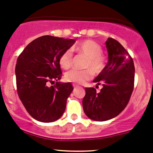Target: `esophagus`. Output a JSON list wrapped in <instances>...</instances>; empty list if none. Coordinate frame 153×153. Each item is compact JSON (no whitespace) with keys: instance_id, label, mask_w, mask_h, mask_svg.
<instances>
[{"instance_id":"obj_1","label":"esophagus","mask_w":153,"mask_h":153,"mask_svg":"<svg viewBox=\"0 0 153 153\" xmlns=\"http://www.w3.org/2000/svg\"><path fill=\"white\" fill-rule=\"evenodd\" d=\"M72 86H73V87H74V88H76V87H78V85L75 84V83H73V84H72Z\"/></svg>"}]
</instances>
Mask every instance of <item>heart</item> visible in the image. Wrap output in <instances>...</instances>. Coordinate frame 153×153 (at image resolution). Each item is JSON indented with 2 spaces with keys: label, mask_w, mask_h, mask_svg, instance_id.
I'll return each instance as SVG.
<instances>
[{
  "label": "heart",
  "mask_w": 153,
  "mask_h": 153,
  "mask_svg": "<svg viewBox=\"0 0 153 153\" xmlns=\"http://www.w3.org/2000/svg\"><path fill=\"white\" fill-rule=\"evenodd\" d=\"M76 52L86 57L83 67L86 70H72L65 74L67 81L75 83H83L91 78L92 73L98 75L101 73L105 67V58L102 55V49L101 46L93 40H84L78 43L73 48ZM72 53L71 50H66L59 57V65L64 70H67L71 67Z\"/></svg>",
  "instance_id": "b5f03b06"
}]
</instances>
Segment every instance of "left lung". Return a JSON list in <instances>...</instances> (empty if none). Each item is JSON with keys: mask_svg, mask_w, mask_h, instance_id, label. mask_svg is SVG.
Returning <instances> with one entry per match:
<instances>
[{"mask_svg": "<svg viewBox=\"0 0 153 153\" xmlns=\"http://www.w3.org/2000/svg\"><path fill=\"white\" fill-rule=\"evenodd\" d=\"M108 62L105 69L94 79L102 88L97 92L94 88H85L83 108L86 115L94 121L114 118L125 109L134 86L135 67L128 51L117 40L105 42Z\"/></svg>", "mask_w": 153, "mask_h": 153, "instance_id": "8db88e82", "label": "left lung"}]
</instances>
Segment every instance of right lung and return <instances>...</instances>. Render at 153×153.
I'll list each match as a JSON object with an SVG mask.
<instances>
[{
	"instance_id": "obj_1",
	"label": "right lung",
	"mask_w": 153,
	"mask_h": 153,
	"mask_svg": "<svg viewBox=\"0 0 153 153\" xmlns=\"http://www.w3.org/2000/svg\"><path fill=\"white\" fill-rule=\"evenodd\" d=\"M75 40L52 36H40L25 47L15 67L17 94L27 111L42 123L59 120L73 90L70 82L58 81L62 77L59 57ZM57 81L49 87L50 82Z\"/></svg>"
}]
</instances>
